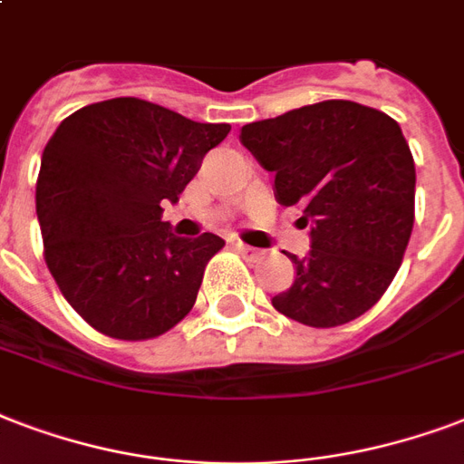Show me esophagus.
Listing matches in <instances>:
<instances>
[{
	"instance_id": "34e87169",
	"label": "esophagus",
	"mask_w": 464,
	"mask_h": 464,
	"mask_svg": "<svg viewBox=\"0 0 464 464\" xmlns=\"http://www.w3.org/2000/svg\"><path fill=\"white\" fill-rule=\"evenodd\" d=\"M233 247H236V250H238L240 256L246 257V260H250V263H257V260H260V257H263V253H260V250H257V247H253V246H246V243H233Z\"/></svg>"
}]
</instances>
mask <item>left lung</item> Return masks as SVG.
Segmentation results:
<instances>
[{
  "label": "left lung",
  "instance_id": "1",
  "mask_svg": "<svg viewBox=\"0 0 464 464\" xmlns=\"http://www.w3.org/2000/svg\"><path fill=\"white\" fill-rule=\"evenodd\" d=\"M240 143L275 172V199L302 207L309 256L272 306L304 326L362 316L387 292L413 228L416 168L399 123L348 99H326L246 123Z\"/></svg>",
  "mask_w": 464,
  "mask_h": 464
}]
</instances>
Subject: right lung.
Segmentation results:
<instances>
[{"label": "right lung", "mask_w": 464, "mask_h": 464, "mask_svg": "<svg viewBox=\"0 0 464 464\" xmlns=\"http://www.w3.org/2000/svg\"><path fill=\"white\" fill-rule=\"evenodd\" d=\"M231 126L116 97L82 106L45 143L35 182L44 257L67 304L116 341H150L192 311L214 233L175 238L177 201Z\"/></svg>", "instance_id": "obj_1"}]
</instances>
